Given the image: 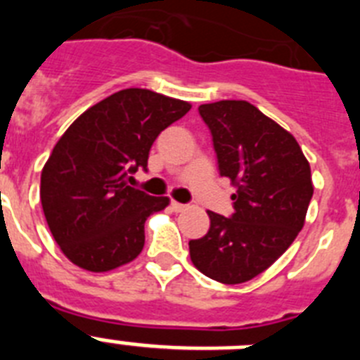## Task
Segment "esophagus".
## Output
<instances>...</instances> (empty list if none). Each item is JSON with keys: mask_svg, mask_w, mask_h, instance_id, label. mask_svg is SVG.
<instances>
[{"mask_svg": "<svg viewBox=\"0 0 360 360\" xmlns=\"http://www.w3.org/2000/svg\"><path fill=\"white\" fill-rule=\"evenodd\" d=\"M171 209H173L174 212H182V211H186V209H187V205H186V203L174 202V200H173V202H171Z\"/></svg>", "mask_w": 360, "mask_h": 360, "instance_id": "esophagus-1", "label": "esophagus"}]
</instances>
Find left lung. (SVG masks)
<instances>
[{
  "instance_id": "left-lung-1",
  "label": "left lung",
  "mask_w": 360,
  "mask_h": 360,
  "mask_svg": "<svg viewBox=\"0 0 360 360\" xmlns=\"http://www.w3.org/2000/svg\"><path fill=\"white\" fill-rule=\"evenodd\" d=\"M218 171L236 186L231 216L209 211L211 227L189 241L191 262L214 281L238 285L262 274L303 229L310 164L294 136L247 101L202 104Z\"/></svg>"
}]
</instances>
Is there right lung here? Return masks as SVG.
<instances>
[{
    "label": "right lung",
    "instance_id": "add662e5",
    "mask_svg": "<svg viewBox=\"0 0 360 360\" xmlns=\"http://www.w3.org/2000/svg\"><path fill=\"white\" fill-rule=\"evenodd\" d=\"M189 103L142 88L117 91L65 131L41 173V203L65 256L91 272L133 262L149 214L169 203L128 186L148 171L153 142L182 119Z\"/></svg>",
    "mask_w": 360,
    "mask_h": 360
}]
</instances>
